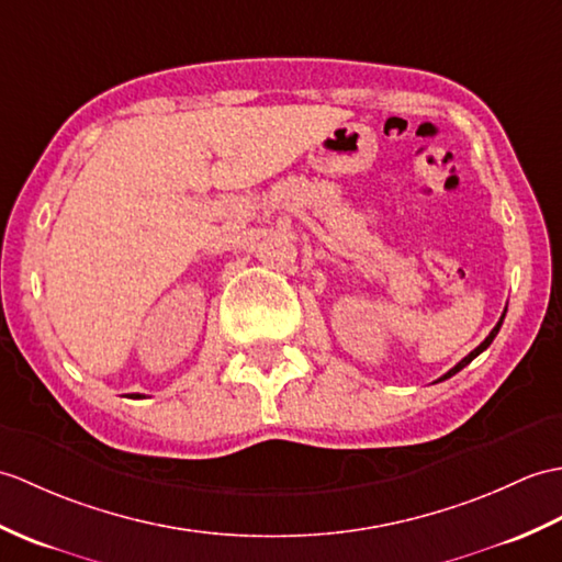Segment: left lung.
<instances>
[{
	"label": "left lung",
	"mask_w": 562,
	"mask_h": 562,
	"mask_svg": "<svg viewBox=\"0 0 562 562\" xmlns=\"http://www.w3.org/2000/svg\"><path fill=\"white\" fill-rule=\"evenodd\" d=\"M503 318H505V316H501V321H498V323H495V328H493V330L488 333V337H486V340H484V342H481V345H479V347H476L474 351H469V355H467V357H464V359H462V361L458 363V367H454V369H450V371H448L446 375H440L436 383H440V381H446V378H450V375H454V373H458V371H462V369L467 367V363H472V361H474V359H476V357L481 355V351H484V349H486V347H488V345L493 342V337H495V335H498V330H501V325H503Z\"/></svg>",
	"instance_id": "1"
}]
</instances>
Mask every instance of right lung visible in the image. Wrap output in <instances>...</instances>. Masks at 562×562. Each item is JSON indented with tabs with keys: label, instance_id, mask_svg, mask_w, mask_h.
<instances>
[{
	"label": "right lung",
	"instance_id": "right-lung-1",
	"mask_svg": "<svg viewBox=\"0 0 562 562\" xmlns=\"http://www.w3.org/2000/svg\"><path fill=\"white\" fill-rule=\"evenodd\" d=\"M132 397H143V395H132Z\"/></svg>",
	"mask_w": 562,
	"mask_h": 562
}]
</instances>
